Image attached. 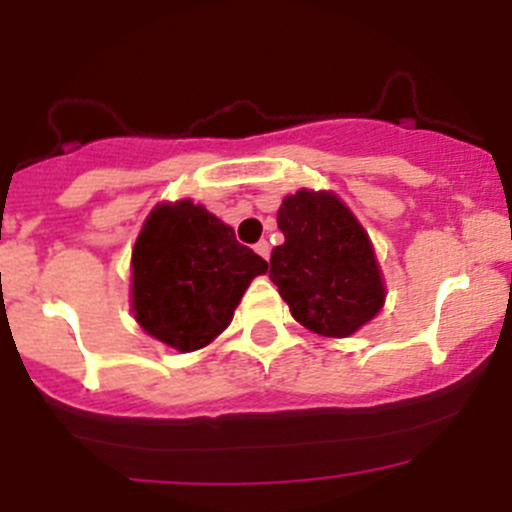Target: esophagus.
Listing matches in <instances>:
<instances>
[{"label":"esophagus","instance_id":"1","mask_svg":"<svg viewBox=\"0 0 512 512\" xmlns=\"http://www.w3.org/2000/svg\"><path fill=\"white\" fill-rule=\"evenodd\" d=\"M255 252L262 257V260H267V257H270V242L260 240V242H257V245H255Z\"/></svg>","mask_w":512,"mask_h":512}]
</instances>
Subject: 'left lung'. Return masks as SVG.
Here are the masks:
<instances>
[{"instance_id":"8db88e82","label":"left lung","mask_w":512,"mask_h":512,"mask_svg":"<svg viewBox=\"0 0 512 512\" xmlns=\"http://www.w3.org/2000/svg\"><path fill=\"white\" fill-rule=\"evenodd\" d=\"M285 242L272 250L270 280L289 312L322 337H349L384 304L374 247L347 205L299 190L277 213Z\"/></svg>"}]
</instances>
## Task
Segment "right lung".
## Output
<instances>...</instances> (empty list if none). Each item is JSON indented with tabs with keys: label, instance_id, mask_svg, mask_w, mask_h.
<instances>
[{
	"label": "right lung",
	"instance_id": "obj_1",
	"mask_svg": "<svg viewBox=\"0 0 512 512\" xmlns=\"http://www.w3.org/2000/svg\"><path fill=\"white\" fill-rule=\"evenodd\" d=\"M267 262L203 205H160L133 247V314L151 337L195 352L230 324Z\"/></svg>",
	"mask_w": 512,
	"mask_h": 512
}]
</instances>
